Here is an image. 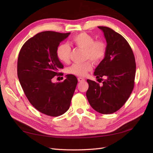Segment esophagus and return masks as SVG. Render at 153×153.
Wrapping results in <instances>:
<instances>
[{
    "mask_svg": "<svg viewBox=\"0 0 153 153\" xmlns=\"http://www.w3.org/2000/svg\"><path fill=\"white\" fill-rule=\"evenodd\" d=\"M84 80H85L84 78H83L82 77H78V82H83V81H84Z\"/></svg>",
    "mask_w": 153,
    "mask_h": 153,
    "instance_id": "1",
    "label": "esophagus"
}]
</instances>
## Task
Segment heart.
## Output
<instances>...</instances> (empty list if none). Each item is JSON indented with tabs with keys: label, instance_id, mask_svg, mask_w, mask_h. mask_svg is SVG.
<instances>
[{
	"label": "heart",
	"instance_id": "heart-1",
	"mask_svg": "<svg viewBox=\"0 0 153 153\" xmlns=\"http://www.w3.org/2000/svg\"><path fill=\"white\" fill-rule=\"evenodd\" d=\"M71 43L75 47L85 50V58L89 59L94 62H99L106 55V46L102 41H94L93 37L85 32H81L74 36ZM71 49L66 43L58 45L56 49L57 58L62 62L68 63L70 60ZM92 64L87 61L83 63H74L69 67L68 71L69 73L77 76H85L91 71Z\"/></svg>",
	"mask_w": 153,
	"mask_h": 153
}]
</instances>
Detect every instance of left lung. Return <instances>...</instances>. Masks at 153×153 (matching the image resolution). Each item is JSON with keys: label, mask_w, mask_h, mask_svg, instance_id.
Wrapping results in <instances>:
<instances>
[{"label": "left lung", "mask_w": 153, "mask_h": 153, "mask_svg": "<svg viewBox=\"0 0 153 153\" xmlns=\"http://www.w3.org/2000/svg\"><path fill=\"white\" fill-rule=\"evenodd\" d=\"M106 41L104 59L95 69L96 78L106 79L102 85L87 80V98L92 108L103 114L116 112L126 102L132 92L136 64L131 48L123 36L107 27L99 26Z\"/></svg>", "instance_id": "1"}]
</instances>
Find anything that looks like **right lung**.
<instances>
[{
    "label": "right lung",
    "mask_w": 153,
    "mask_h": 153,
    "mask_svg": "<svg viewBox=\"0 0 153 153\" xmlns=\"http://www.w3.org/2000/svg\"><path fill=\"white\" fill-rule=\"evenodd\" d=\"M69 34L39 32L26 41L18 55L17 74L23 91L36 109L50 116H59L69 109L78 83L73 75L62 82H52L55 76L63 75L59 72L63 65L56 49Z\"/></svg>",
    "instance_id": "add662e5"
}]
</instances>
